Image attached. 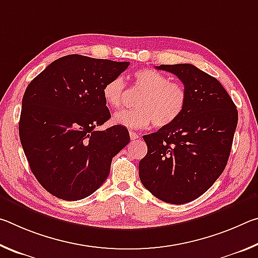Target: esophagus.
<instances>
[{
    "label": "esophagus",
    "mask_w": 258,
    "mask_h": 258,
    "mask_svg": "<svg viewBox=\"0 0 258 258\" xmlns=\"http://www.w3.org/2000/svg\"><path fill=\"white\" fill-rule=\"evenodd\" d=\"M130 138L131 140H137L140 138V135L137 132H134V131H130Z\"/></svg>",
    "instance_id": "34e87169"
}]
</instances>
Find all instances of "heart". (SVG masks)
<instances>
[{
    "label": "heart",
    "mask_w": 258,
    "mask_h": 258,
    "mask_svg": "<svg viewBox=\"0 0 258 258\" xmlns=\"http://www.w3.org/2000/svg\"><path fill=\"white\" fill-rule=\"evenodd\" d=\"M134 86L143 91L131 110L117 112L116 124L128 128H145L151 121L157 127L171 125L184 111L187 94L180 83L154 69H140L134 73ZM103 99L112 109L120 108L125 100V82L121 76L115 77L103 86Z\"/></svg>",
    "instance_id": "b5f03b06"
}]
</instances>
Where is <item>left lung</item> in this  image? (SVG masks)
Segmentation results:
<instances>
[{
  "label": "left lung",
  "mask_w": 258,
  "mask_h": 258,
  "mask_svg": "<svg viewBox=\"0 0 258 258\" xmlns=\"http://www.w3.org/2000/svg\"><path fill=\"white\" fill-rule=\"evenodd\" d=\"M156 68L178 77L187 101L173 124L143 137L148 152L139 163V176L155 197L182 205L200 197L223 173L238 110L221 83L194 64Z\"/></svg>",
  "instance_id": "left-lung-1"
}]
</instances>
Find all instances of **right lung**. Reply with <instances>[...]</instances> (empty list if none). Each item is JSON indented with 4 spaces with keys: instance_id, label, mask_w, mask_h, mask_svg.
Returning a JSON list of instances; mask_svg holds the SVG:
<instances>
[{
    "instance_id": "add662e5",
    "label": "right lung",
    "mask_w": 258,
    "mask_h": 258,
    "mask_svg": "<svg viewBox=\"0 0 258 258\" xmlns=\"http://www.w3.org/2000/svg\"><path fill=\"white\" fill-rule=\"evenodd\" d=\"M128 64L71 54L28 84L20 142L35 177L54 197L75 202L92 195L108 177L112 157L130 142L124 126L97 131L111 117L103 86Z\"/></svg>"
}]
</instances>
